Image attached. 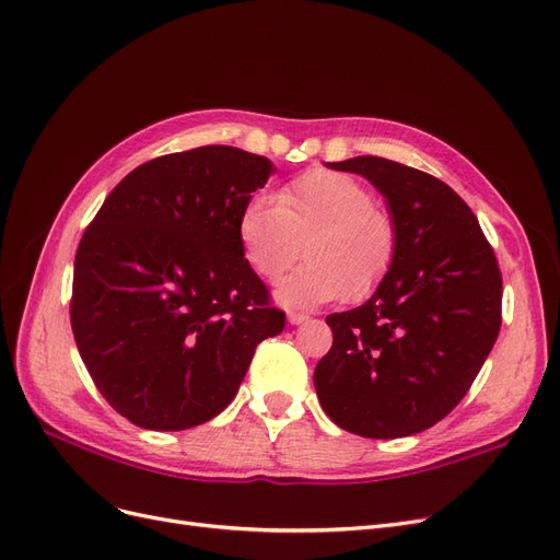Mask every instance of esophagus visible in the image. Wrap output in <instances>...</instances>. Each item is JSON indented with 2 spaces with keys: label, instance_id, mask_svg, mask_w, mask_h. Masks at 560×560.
Segmentation results:
<instances>
[{
  "label": "esophagus",
  "instance_id": "1",
  "mask_svg": "<svg viewBox=\"0 0 560 560\" xmlns=\"http://www.w3.org/2000/svg\"><path fill=\"white\" fill-rule=\"evenodd\" d=\"M287 319H289V324H294V326H299V324L307 322L310 317H307V315H303V312H289V315H287Z\"/></svg>",
  "mask_w": 560,
  "mask_h": 560
}]
</instances>
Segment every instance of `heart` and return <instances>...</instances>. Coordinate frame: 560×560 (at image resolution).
<instances>
[{
  "instance_id": "1",
  "label": "heart",
  "mask_w": 560,
  "mask_h": 560,
  "mask_svg": "<svg viewBox=\"0 0 560 560\" xmlns=\"http://www.w3.org/2000/svg\"><path fill=\"white\" fill-rule=\"evenodd\" d=\"M374 192L358 178L310 170L276 192V205L245 202L236 236L245 264L266 280H280L301 257L307 264L289 278L278 299L315 307L330 301H361L388 276L397 255V228Z\"/></svg>"
}]
</instances>
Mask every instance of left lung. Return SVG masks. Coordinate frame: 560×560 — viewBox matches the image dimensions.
<instances>
[{
  "label": "left lung",
  "instance_id": "left-lung-1",
  "mask_svg": "<svg viewBox=\"0 0 560 560\" xmlns=\"http://www.w3.org/2000/svg\"><path fill=\"white\" fill-rule=\"evenodd\" d=\"M328 167L386 197L397 255L370 301L326 317L332 347L315 370L317 397L351 434L411 436L459 405L494 347L499 261L474 211L436 176L376 155Z\"/></svg>",
  "mask_w": 560,
  "mask_h": 560
}]
</instances>
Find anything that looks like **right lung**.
Masks as SVG:
<instances>
[{"label": "right lung", "instance_id": "1", "mask_svg": "<svg viewBox=\"0 0 560 560\" xmlns=\"http://www.w3.org/2000/svg\"><path fill=\"white\" fill-rule=\"evenodd\" d=\"M273 163L209 144L124 176L75 255L71 326L109 407L132 424L178 432L234 399L284 312L245 264L236 220Z\"/></svg>", "mask_w": 560, "mask_h": 560}]
</instances>
